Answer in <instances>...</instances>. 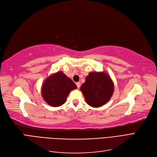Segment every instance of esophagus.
I'll return each mask as SVG.
<instances>
[{
  "mask_svg": "<svg viewBox=\"0 0 157 157\" xmlns=\"http://www.w3.org/2000/svg\"><path fill=\"white\" fill-rule=\"evenodd\" d=\"M76 85H77V87H78V89H79V87H80V85H81L80 83H79V82H78V83H76Z\"/></svg>",
  "mask_w": 157,
  "mask_h": 157,
  "instance_id": "esophagus-1",
  "label": "esophagus"
}]
</instances>
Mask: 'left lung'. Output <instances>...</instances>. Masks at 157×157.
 I'll return each instance as SVG.
<instances>
[{"label": "left lung", "mask_w": 157, "mask_h": 157, "mask_svg": "<svg viewBox=\"0 0 157 157\" xmlns=\"http://www.w3.org/2000/svg\"><path fill=\"white\" fill-rule=\"evenodd\" d=\"M80 90L89 105L100 107L111 99L114 92V83L107 73L92 72L86 76Z\"/></svg>", "instance_id": "1"}]
</instances>
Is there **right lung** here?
<instances>
[{"mask_svg":"<svg viewBox=\"0 0 157 157\" xmlns=\"http://www.w3.org/2000/svg\"><path fill=\"white\" fill-rule=\"evenodd\" d=\"M76 88L72 79L59 71L46 79L41 88L42 96L49 105L59 107L66 101L70 92Z\"/></svg>","mask_w":157,"mask_h":157,"instance_id":"1","label":"right lung"}]
</instances>
